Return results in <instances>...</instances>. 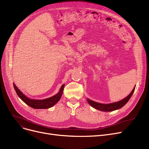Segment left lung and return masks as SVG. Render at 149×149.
Instances as JSON below:
<instances>
[{
    "instance_id": "obj_1",
    "label": "left lung",
    "mask_w": 149,
    "mask_h": 149,
    "mask_svg": "<svg viewBox=\"0 0 149 149\" xmlns=\"http://www.w3.org/2000/svg\"><path fill=\"white\" fill-rule=\"evenodd\" d=\"M135 86L127 97L123 99L122 100H121L120 101H118V102H115V103H110V104H101L99 103H97V102H95V101L91 100L88 98L87 101L89 103V104L92 107L97 109V110L103 111V112L113 111L115 110H116V109H119L121 108L128 102V101L131 98L133 93H134V92L135 91Z\"/></svg>"
}]
</instances>
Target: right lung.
Masks as SVG:
<instances>
[{
  "instance_id": "add662e5",
  "label": "right lung",
  "mask_w": 149,
  "mask_h": 149,
  "mask_svg": "<svg viewBox=\"0 0 149 149\" xmlns=\"http://www.w3.org/2000/svg\"><path fill=\"white\" fill-rule=\"evenodd\" d=\"M14 89L16 92L17 95L19 97V98L25 103L27 105L29 106L33 107L34 109H48L51 107H52L54 105L56 104L58 101L60 100V98L63 92V89L65 87V84H63L59 92L57 93L56 95H54L53 97H51L50 98L44 99V100H32L30 99L28 97H27L26 95H25L23 93L17 88L15 84H13Z\"/></svg>"
}]
</instances>
